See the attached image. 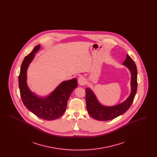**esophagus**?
<instances>
[{
  "mask_svg": "<svg viewBox=\"0 0 157 157\" xmlns=\"http://www.w3.org/2000/svg\"><path fill=\"white\" fill-rule=\"evenodd\" d=\"M86 80L85 78L81 76L78 78V83L80 85H84L86 84Z\"/></svg>",
  "mask_w": 157,
  "mask_h": 157,
  "instance_id": "esophagus-1",
  "label": "esophagus"
}]
</instances>
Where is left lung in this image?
<instances>
[{"label":"left lung","instance_id":"obj_1","mask_svg":"<svg viewBox=\"0 0 157 157\" xmlns=\"http://www.w3.org/2000/svg\"><path fill=\"white\" fill-rule=\"evenodd\" d=\"M131 74V92L130 95L122 103L112 106H106L101 104L93 91L86 88V104L87 111L90 115L98 121L112 120L122 115L129 108L134 99L137 90V69L134 61L127 55L126 60L123 63Z\"/></svg>","mask_w":157,"mask_h":157}]
</instances>
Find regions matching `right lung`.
I'll list each match as a JSON object with an SVG mask.
<instances>
[{
  "label": "right lung",
  "instance_id": "add662e5",
  "mask_svg": "<svg viewBox=\"0 0 157 157\" xmlns=\"http://www.w3.org/2000/svg\"><path fill=\"white\" fill-rule=\"evenodd\" d=\"M37 45L23 61L19 76V86L23 103L30 112L37 117L52 121L59 118L65 111L71 94L78 86L76 79L62 82L52 92L46 97H37L30 90L26 83V72L35 53L40 49Z\"/></svg>",
  "mask_w": 157,
  "mask_h": 157
}]
</instances>
